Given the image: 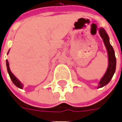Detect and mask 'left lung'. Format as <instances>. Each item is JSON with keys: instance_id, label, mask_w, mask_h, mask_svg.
<instances>
[{"instance_id": "left-lung-1", "label": "left lung", "mask_w": 122, "mask_h": 122, "mask_svg": "<svg viewBox=\"0 0 122 122\" xmlns=\"http://www.w3.org/2000/svg\"><path fill=\"white\" fill-rule=\"evenodd\" d=\"M99 32H100V36L103 40L104 44L107 49L108 54V66L107 70L99 83L100 85L98 87L101 88V87H103L105 86L106 85H107L114 75L116 69V58L115 56L113 48L112 45L110 44L109 37L105 29L103 28H100L99 30Z\"/></svg>"}]
</instances>
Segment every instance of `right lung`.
<instances>
[{
  "instance_id": "1",
  "label": "right lung",
  "mask_w": 122,
  "mask_h": 122,
  "mask_svg": "<svg viewBox=\"0 0 122 122\" xmlns=\"http://www.w3.org/2000/svg\"><path fill=\"white\" fill-rule=\"evenodd\" d=\"M6 65H7V68L8 73H9V75L10 78V79H11L13 83L16 86L19 88H22V85L21 83H20V82L19 81V80H17L15 77L14 75H13L11 71H10V70L9 65V62H8L7 60H6Z\"/></svg>"
}]
</instances>
